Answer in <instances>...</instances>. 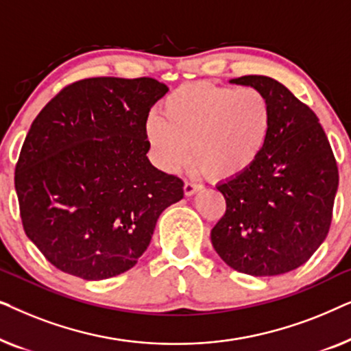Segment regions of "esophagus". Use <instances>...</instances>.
Listing matches in <instances>:
<instances>
[{"mask_svg": "<svg viewBox=\"0 0 351 351\" xmlns=\"http://www.w3.org/2000/svg\"><path fill=\"white\" fill-rule=\"evenodd\" d=\"M198 190H199V185H198V184H195V182H190V180H185V184H184V193H185L186 196L195 195Z\"/></svg>", "mask_w": 351, "mask_h": 351, "instance_id": "esophagus-1", "label": "esophagus"}]
</instances>
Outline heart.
I'll return each instance as SVG.
<instances>
[{
  "label": "heart",
  "instance_id": "heart-1",
  "mask_svg": "<svg viewBox=\"0 0 351 351\" xmlns=\"http://www.w3.org/2000/svg\"><path fill=\"white\" fill-rule=\"evenodd\" d=\"M161 117L145 123V137L161 169L174 172L191 158L217 180L244 174L265 152L275 124L271 99L254 86L182 84L165 99Z\"/></svg>",
  "mask_w": 351,
  "mask_h": 351
}]
</instances>
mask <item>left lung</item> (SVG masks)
<instances>
[{
  "mask_svg": "<svg viewBox=\"0 0 351 351\" xmlns=\"http://www.w3.org/2000/svg\"><path fill=\"white\" fill-rule=\"evenodd\" d=\"M232 83L262 89L271 99L275 124L261 160L217 186L227 208L210 241L233 270L282 275L304 265L328 237L337 161L313 110L280 81L247 75Z\"/></svg>",
  "mask_w": 351,
  "mask_h": 351,
  "instance_id": "1",
  "label": "left lung"
}]
</instances>
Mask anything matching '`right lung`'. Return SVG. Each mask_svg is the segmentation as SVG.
<instances>
[{
	"label": "right lung",
	"instance_id": "right-lung-1",
	"mask_svg": "<svg viewBox=\"0 0 351 351\" xmlns=\"http://www.w3.org/2000/svg\"><path fill=\"white\" fill-rule=\"evenodd\" d=\"M153 78L66 84L32 123L14 184L27 237L60 271L88 281L131 270L184 182L148 161Z\"/></svg>",
	"mask_w": 351,
	"mask_h": 351
}]
</instances>
